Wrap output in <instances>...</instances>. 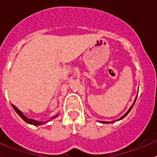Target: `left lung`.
Wrapping results in <instances>:
<instances>
[{
  "mask_svg": "<svg viewBox=\"0 0 157 157\" xmlns=\"http://www.w3.org/2000/svg\"><path fill=\"white\" fill-rule=\"evenodd\" d=\"M137 97H138V95H137ZM137 97H136L135 100H134V104H133V105H132V106L130 107V109H129V110H128V111H127V113H125V114L123 115V116H122V117H121V118H120V119H119V120H122V119H123V118L125 117V116H127V114H128L129 112H130V110H131V109H132V108H133V106H134V103H135V101H136V99H137ZM107 123V122H103V123Z\"/></svg>",
  "mask_w": 157,
  "mask_h": 157,
  "instance_id": "obj_1",
  "label": "left lung"
}]
</instances>
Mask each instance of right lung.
I'll return each instance as SVG.
<instances>
[{
    "instance_id": "1",
    "label": "right lung",
    "mask_w": 157,
    "mask_h": 157,
    "mask_svg": "<svg viewBox=\"0 0 157 157\" xmlns=\"http://www.w3.org/2000/svg\"><path fill=\"white\" fill-rule=\"evenodd\" d=\"M12 105V107H13V109H15V111H16V112H17V114L19 115V116H20V117H21L22 119H23V120H24L25 122H26V123H30V124H32V125H35V126L41 125V124H43V123H47V122H37V121H35V120H32V119H28V118L26 117V116H25L24 115H23V112H22L21 111L19 110V109H17V108H16V107L15 106V105ZM57 116H58V115H56V116H54V117H52V119H53V118L57 117Z\"/></svg>"
}]
</instances>
